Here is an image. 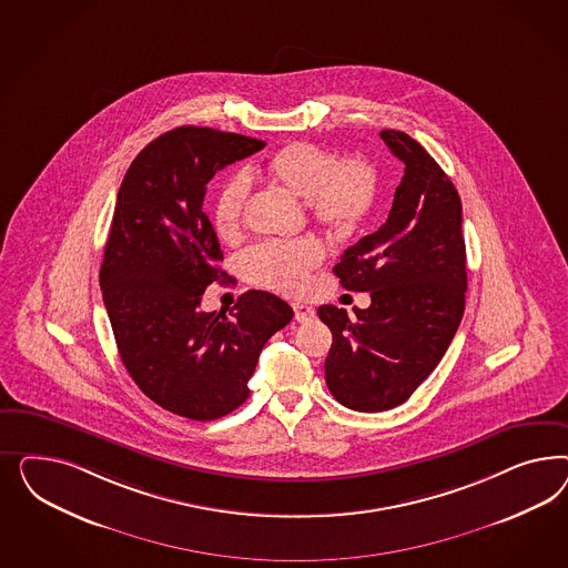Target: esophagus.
Here are the masks:
<instances>
[{
    "label": "esophagus",
    "instance_id": "1",
    "mask_svg": "<svg viewBox=\"0 0 568 568\" xmlns=\"http://www.w3.org/2000/svg\"><path fill=\"white\" fill-rule=\"evenodd\" d=\"M293 310H295V321L297 323H308L316 316V310L306 306V304H293Z\"/></svg>",
    "mask_w": 568,
    "mask_h": 568
}]
</instances>
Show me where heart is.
<instances>
[{
    "label": "heart",
    "instance_id": "obj_1",
    "mask_svg": "<svg viewBox=\"0 0 568 568\" xmlns=\"http://www.w3.org/2000/svg\"><path fill=\"white\" fill-rule=\"evenodd\" d=\"M262 174L283 191L306 200L310 216L328 235L347 240L368 221L377 204V166L364 155L337 160L325 148L295 141L268 158ZM250 181L235 174L224 183L212 207V224L224 241L240 237L250 204ZM325 260V245L314 237L266 241L243 256V271L256 285L275 292L302 293L310 275Z\"/></svg>",
    "mask_w": 568,
    "mask_h": 568
}]
</instances>
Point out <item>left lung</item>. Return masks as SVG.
Segmentation results:
<instances>
[{
	"label": "left lung",
	"instance_id": "left-lung-1",
	"mask_svg": "<svg viewBox=\"0 0 568 568\" xmlns=\"http://www.w3.org/2000/svg\"><path fill=\"white\" fill-rule=\"evenodd\" d=\"M404 162L394 206L381 229L347 247L333 273L371 306H321L333 344L328 392L349 410L383 413L413 396L446 354L465 314L466 247L460 195L416 139L385 129Z\"/></svg>",
	"mask_w": 568,
	"mask_h": 568
}]
</instances>
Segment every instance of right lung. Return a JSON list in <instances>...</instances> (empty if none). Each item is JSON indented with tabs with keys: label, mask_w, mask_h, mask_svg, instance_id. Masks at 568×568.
<instances>
[{
	"label": "right lung",
	"mask_w": 568,
	"mask_h": 568,
	"mask_svg": "<svg viewBox=\"0 0 568 568\" xmlns=\"http://www.w3.org/2000/svg\"><path fill=\"white\" fill-rule=\"evenodd\" d=\"M266 143L206 126H179L148 143L122 179L100 285L122 364L164 410L191 420L233 413L264 344L293 318L273 293L245 292L224 312L200 308L226 278L204 195L216 172Z\"/></svg>",
	"instance_id": "obj_1"
}]
</instances>
